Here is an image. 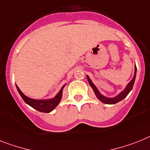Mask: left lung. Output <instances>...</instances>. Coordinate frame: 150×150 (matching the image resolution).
<instances>
[{"label":"left lung","mask_w":150,"mask_h":150,"mask_svg":"<svg viewBox=\"0 0 150 150\" xmlns=\"http://www.w3.org/2000/svg\"><path fill=\"white\" fill-rule=\"evenodd\" d=\"M136 73H137V67H136V65H135V72H134V75H133V79H132L131 81H129V83H128V85H127L126 88L124 89L123 91H121V92L118 94V95L114 97V98H107V97L102 95V94L99 92V91L98 90V88L95 87V85L93 84L90 78H89L88 75H87V79H88V81L89 82V85H91V87L93 90H94V94H96V97L100 100V101H101V102L104 103V104H116V103L120 101V100H123L124 98H125L127 96V94L129 93V91L132 90L133 84H134V81H135Z\"/></svg>","instance_id":"1"}]
</instances>
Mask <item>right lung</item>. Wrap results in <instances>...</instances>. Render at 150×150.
<instances>
[{"label": "right lung", "mask_w": 150, "mask_h": 150, "mask_svg": "<svg viewBox=\"0 0 150 150\" xmlns=\"http://www.w3.org/2000/svg\"><path fill=\"white\" fill-rule=\"evenodd\" d=\"M65 85H63V87L59 91V92L58 93L57 95L55 98L49 99V100H36V99L30 98L28 97H26V95H24V94L20 90L17 85V89L18 91L19 94H21V96L22 97V98L28 105H30L33 108H34V109L40 112L50 113L52 110H54V108H56L58 104H59L60 100L62 99V90H63V88L65 87Z\"/></svg>", "instance_id": "1"}]
</instances>
